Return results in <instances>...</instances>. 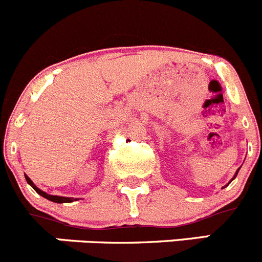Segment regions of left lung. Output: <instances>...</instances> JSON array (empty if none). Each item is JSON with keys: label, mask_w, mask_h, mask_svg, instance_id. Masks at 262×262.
<instances>
[{"label": "left lung", "mask_w": 262, "mask_h": 262, "mask_svg": "<svg viewBox=\"0 0 262 262\" xmlns=\"http://www.w3.org/2000/svg\"><path fill=\"white\" fill-rule=\"evenodd\" d=\"M238 171H239V169H238V170H237V171H235V175H234V177H233V179H234V178H235V177H237ZM233 179H232V180H233ZM232 180H230V182H232ZM230 182H229V183H230ZM229 183H228V184H229ZM228 184H227V185H228ZM227 185H225V187H227ZM225 187H224V188H225Z\"/></svg>", "instance_id": "left-lung-1"}]
</instances>
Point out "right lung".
<instances>
[{
  "label": "right lung",
  "instance_id": "add662e5",
  "mask_svg": "<svg viewBox=\"0 0 262 262\" xmlns=\"http://www.w3.org/2000/svg\"><path fill=\"white\" fill-rule=\"evenodd\" d=\"M25 179H27L28 184L30 185V187L33 188V189L35 190V192L38 193V194H40L42 197H45V199L50 200V201L52 202H56V204H69V202H73V201H77V199H73V197H61V195H52V194H47L46 192H43V190H40L39 188L37 187V185L34 184V183L30 180V178H28L27 175H25Z\"/></svg>",
  "mask_w": 262,
  "mask_h": 262
}]
</instances>
